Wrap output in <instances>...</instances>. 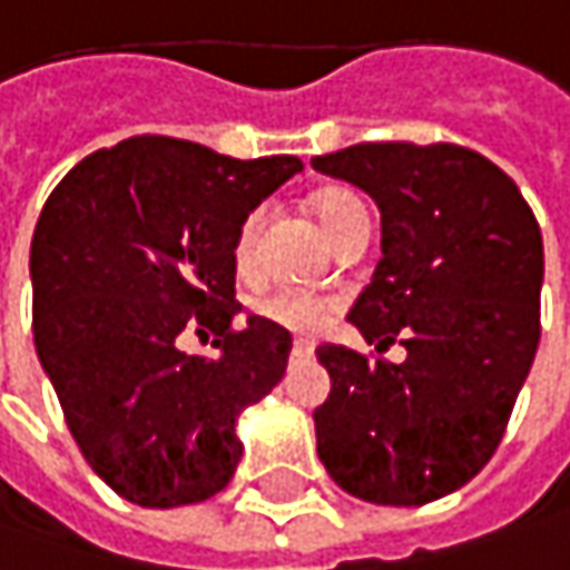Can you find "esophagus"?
Listing matches in <instances>:
<instances>
[{
    "mask_svg": "<svg viewBox=\"0 0 570 570\" xmlns=\"http://www.w3.org/2000/svg\"><path fill=\"white\" fill-rule=\"evenodd\" d=\"M293 352L309 354V352H313V342H306V338H293Z\"/></svg>",
    "mask_w": 570,
    "mask_h": 570,
    "instance_id": "34e87169",
    "label": "esophagus"
}]
</instances>
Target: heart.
<instances>
[{
	"label": "heart",
	"instance_id": "obj_1",
	"mask_svg": "<svg viewBox=\"0 0 570 570\" xmlns=\"http://www.w3.org/2000/svg\"><path fill=\"white\" fill-rule=\"evenodd\" d=\"M361 213H364V203L352 193H345V189H325V193L316 196V216L332 238ZM264 222H267V206H254L252 213L242 218L238 235H235V252H232L238 271H252L254 267L257 238L264 232ZM254 313L284 325L289 332H316L318 325L325 322L328 303L322 296L303 293V289H281V293H271V296L257 299Z\"/></svg>",
	"mask_w": 570,
	"mask_h": 570
}]
</instances>
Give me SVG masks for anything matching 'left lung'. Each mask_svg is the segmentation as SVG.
Wrapping results in <instances>:
<instances>
[{
	"mask_svg": "<svg viewBox=\"0 0 570 570\" xmlns=\"http://www.w3.org/2000/svg\"><path fill=\"white\" fill-rule=\"evenodd\" d=\"M381 209V261L348 322L406 348L393 364L318 345L332 377L313 413L318 461L357 500L422 507L493 458L539 348L542 232L484 154L410 141L313 157Z\"/></svg>",
	"mask_w": 570,
	"mask_h": 570,
	"instance_id": "8db88e82",
	"label": "left lung"
}]
</instances>
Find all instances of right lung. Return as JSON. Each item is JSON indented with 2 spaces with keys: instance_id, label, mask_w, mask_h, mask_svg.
<instances>
[{
  "instance_id": "1",
  "label": "right lung",
  "mask_w": 570,
  "mask_h": 570,
  "mask_svg": "<svg viewBox=\"0 0 570 570\" xmlns=\"http://www.w3.org/2000/svg\"><path fill=\"white\" fill-rule=\"evenodd\" d=\"M299 157L238 160L141 135L83 157L31 238L35 348L89 468L128 503L216 497L242 461L238 416L284 381L277 322L232 332L242 218L299 174ZM213 331L216 358L179 352Z\"/></svg>"
}]
</instances>
